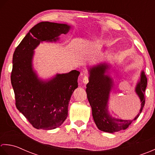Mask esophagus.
Masks as SVG:
<instances>
[{
    "label": "esophagus",
    "instance_id": "esophagus-1",
    "mask_svg": "<svg viewBox=\"0 0 155 155\" xmlns=\"http://www.w3.org/2000/svg\"><path fill=\"white\" fill-rule=\"evenodd\" d=\"M88 81H89V79H88V77L87 76V75H85L83 78V83L84 84H87L88 83Z\"/></svg>",
    "mask_w": 155,
    "mask_h": 155
}]
</instances>
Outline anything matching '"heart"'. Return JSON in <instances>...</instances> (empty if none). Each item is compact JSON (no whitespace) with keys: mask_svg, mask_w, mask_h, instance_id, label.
<instances>
[{"mask_svg":"<svg viewBox=\"0 0 155 155\" xmlns=\"http://www.w3.org/2000/svg\"><path fill=\"white\" fill-rule=\"evenodd\" d=\"M87 44H88V43H87V42L81 43L80 44V48H81V49H84V48H85V47H86L87 45Z\"/></svg>","mask_w":155,"mask_h":155,"instance_id":"heart-1","label":"heart"}]
</instances>
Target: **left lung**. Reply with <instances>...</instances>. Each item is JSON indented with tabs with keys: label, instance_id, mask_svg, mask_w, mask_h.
<instances>
[{
	"label": "left lung",
	"instance_id": "1",
	"mask_svg": "<svg viewBox=\"0 0 155 155\" xmlns=\"http://www.w3.org/2000/svg\"><path fill=\"white\" fill-rule=\"evenodd\" d=\"M89 82L86 86L87 100L91 106L94 122L101 131L114 133L125 130L132 121L139 116L144 105V91L147 85V78L142 70L134 91L140 101V109L133 120H123L114 117L108 110V102L111 91L114 87V81L109 75L110 65L106 61L87 66ZM109 74H108L107 73Z\"/></svg>",
	"mask_w": 155,
	"mask_h": 155
}]
</instances>
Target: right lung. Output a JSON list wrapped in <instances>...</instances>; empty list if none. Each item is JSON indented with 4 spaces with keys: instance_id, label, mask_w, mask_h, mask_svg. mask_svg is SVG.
<instances>
[{
    "instance_id": "right-lung-1",
    "label": "right lung",
    "mask_w": 155,
    "mask_h": 155,
    "mask_svg": "<svg viewBox=\"0 0 155 155\" xmlns=\"http://www.w3.org/2000/svg\"><path fill=\"white\" fill-rule=\"evenodd\" d=\"M72 25L41 22L31 29L16 48L12 58L11 84L16 106L34 128L53 130L68 117L72 94L78 87L80 72L71 70L43 79L33 67L35 49L41 43H56Z\"/></svg>"
}]
</instances>
